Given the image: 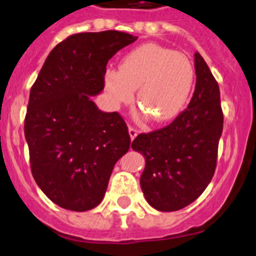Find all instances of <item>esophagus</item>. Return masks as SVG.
Returning <instances> with one entry per match:
<instances>
[{
    "instance_id": "obj_1",
    "label": "esophagus",
    "mask_w": 256,
    "mask_h": 256,
    "mask_svg": "<svg viewBox=\"0 0 256 256\" xmlns=\"http://www.w3.org/2000/svg\"><path fill=\"white\" fill-rule=\"evenodd\" d=\"M128 132H129V136H130V139H132V140H133V139L136 138V136H138V134H139V132L136 130V128H133V127H129Z\"/></svg>"
}]
</instances>
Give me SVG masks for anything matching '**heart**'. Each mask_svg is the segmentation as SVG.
<instances>
[{
    "label": "heart",
    "mask_w": 256,
    "mask_h": 256,
    "mask_svg": "<svg viewBox=\"0 0 256 256\" xmlns=\"http://www.w3.org/2000/svg\"><path fill=\"white\" fill-rule=\"evenodd\" d=\"M196 83V68L188 56L146 43L120 60V70L104 73V90L114 104L136 102L156 123H166L186 108Z\"/></svg>",
    "instance_id": "heart-1"
}]
</instances>
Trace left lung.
Instances as JSON below:
<instances>
[{
    "instance_id": "obj_1",
    "label": "left lung",
    "mask_w": 256,
    "mask_h": 256,
    "mask_svg": "<svg viewBox=\"0 0 256 256\" xmlns=\"http://www.w3.org/2000/svg\"><path fill=\"white\" fill-rule=\"evenodd\" d=\"M196 90L188 108L159 130L139 134L133 150L146 159L140 188L159 212L186 208L206 190L214 176L222 132L220 90L200 53L194 54Z\"/></svg>"
}]
</instances>
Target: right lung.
<instances>
[{
	"label": "right lung",
	"mask_w": 256,
	"mask_h": 256,
	"mask_svg": "<svg viewBox=\"0 0 256 256\" xmlns=\"http://www.w3.org/2000/svg\"><path fill=\"white\" fill-rule=\"evenodd\" d=\"M136 38L120 31L72 34L50 50L32 86L24 120L32 176L60 208H96L128 152L123 118L100 110L92 97L104 90L108 60Z\"/></svg>",
	"instance_id": "obj_1"
}]
</instances>
